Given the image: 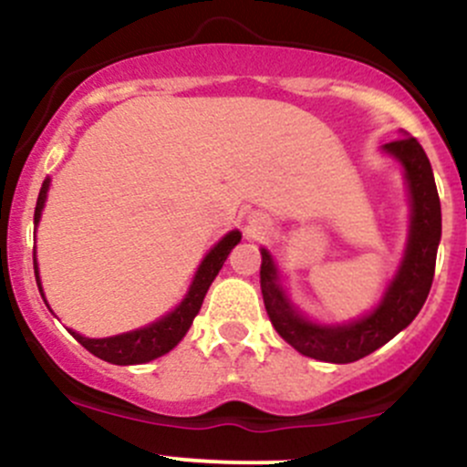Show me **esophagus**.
Wrapping results in <instances>:
<instances>
[{"label": "esophagus", "mask_w": 467, "mask_h": 467, "mask_svg": "<svg viewBox=\"0 0 467 467\" xmlns=\"http://www.w3.org/2000/svg\"><path fill=\"white\" fill-rule=\"evenodd\" d=\"M249 227H252L254 232H263V229H265V220H263L261 215H252V218H249Z\"/></svg>", "instance_id": "obj_1"}]
</instances>
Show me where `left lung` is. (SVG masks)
<instances>
[{
    "label": "left lung",
    "mask_w": 467,
    "mask_h": 467,
    "mask_svg": "<svg viewBox=\"0 0 467 467\" xmlns=\"http://www.w3.org/2000/svg\"><path fill=\"white\" fill-rule=\"evenodd\" d=\"M382 152L400 163L410 195V229L396 274L376 306L348 321H317L292 304L272 252L261 247V292L274 330L301 355L319 362L348 364L367 358L416 319L434 281L441 243V200L434 172L416 139L384 143Z\"/></svg>",
    "instance_id": "obj_1"
}]
</instances>
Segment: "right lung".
Listing matches in <instances>:
<instances>
[{
    "instance_id": "right-lung-1",
    "label": "right lung",
    "mask_w": 467,
    "mask_h": 467,
    "mask_svg": "<svg viewBox=\"0 0 467 467\" xmlns=\"http://www.w3.org/2000/svg\"><path fill=\"white\" fill-rule=\"evenodd\" d=\"M49 186H51V177H47V180L42 182V189H40V195H37V204H36V215H33V224H36V229L37 224H40L42 211H45ZM240 238H243V234H240L238 229H232V232L224 234L223 238H220L209 252H206V256L202 258L198 269H195L193 281H191L184 299L172 307L171 312L161 315L160 319L150 321V324L141 326V328L128 330V333L112 335V337H85V335L76 333V330L71 328L67 330H69V333L78 339V344H83L91 355H96V358L105 359V362L109 364H119V367L146 364L150 362V359H157L161 358V355L171 353V350L184 339V335L189 333L195 315L200 312L202 301H204L206 290L211 287L213 278L218 276V272L223 269L224 261H227V256L232 254V249L240 243ZM33 269H36L37 290H40L42 299H45L47 304L45 290H42L40 265H37L36 254H33ZM47 307H49V304H47Z\"/></svg>"
}]
</instances>
